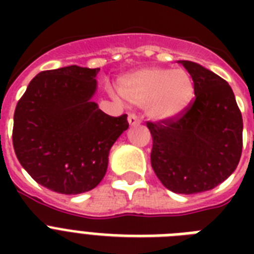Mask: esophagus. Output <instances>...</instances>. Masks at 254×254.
<instances>
[{"instance_id":"34e87169","label":"esophagus","mask_w":254,"mask_h":254,"mask_svg":"<svg viewBox=\"0 0 254 254\" xmlns=\"http://www.w3.org/2000/svg\"><path fill=\"white\" fill-rule=\"evenodd\" d=\"M127 121H129L130 125H138V124L141 123L138 119V116L135 115V113H129V116H127Z\"/></svg>"}]
</instances>
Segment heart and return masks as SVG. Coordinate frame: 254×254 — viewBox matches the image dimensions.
Listing matches in <instances>:
<instances>
[{
    "label": "heart",
    "mask_w": 254,
    "mask_h": 254,
    "mask_svg": "<svg viewBox=\"0 0 254 254\" xmlns=\"http://www.w3.org/2000/svg\"><path fill=\"white\" fill-rule=\"evenodd\" d=\"M129 103L146 107L153 119H173L189 107L193 97V80L186 69L149 67L119 83Z\"/></svg>",
    "instance_id": "heart-1"
}]
</instances>
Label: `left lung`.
Wrapping results in <instances>:
<instances>
[{
  "mask_svg": "<svg viewBox=\"0 0 254 254\" xmlns=\"http://www.w3.org/2000/svg\"><path fill=\"white\" fill-rule=\"evenodd\" d=\"M193 80L195 97L173 119L147 121L151 167L166 189L197 193L224 182L243 151V116L232 88L212 71L181 62Z\"/></svg>",
  "mask_w": 254,
  "mask_h": 254,
  "instance_id": "left-lung-1",
  "label": "left lung"
}]
</instances>
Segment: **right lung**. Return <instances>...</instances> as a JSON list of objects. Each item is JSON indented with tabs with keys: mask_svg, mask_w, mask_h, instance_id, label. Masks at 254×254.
I'll return each mask as SVG.
<instances>
[{
	"mask_svg": "<svg viewBox=\"0 0 254 254\" xmlns=\"http://www.w3.org/2000/svg\"><path fill=\"white\" fill-rule=\"evenodd\" d=\"M100 68L68 65L42 71L14 112L13 146L22 167L51 191L77 195L107 173L108 154L129 127L91 101Z\"/></svg>",
	"mask_w": 254,
	"mask_h": 254,
	"instance_id": "1",
	"label": "right lung"
}]
</instances>
